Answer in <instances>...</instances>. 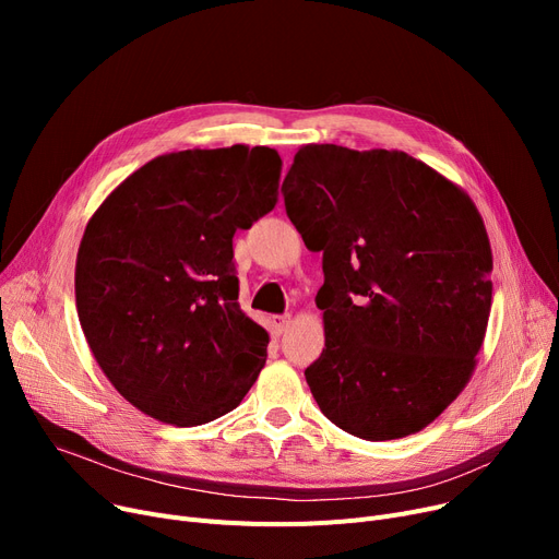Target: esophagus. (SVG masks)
<instances>
[{
    "label": "esophagus",
    "instance_id": "1",
    "mask_svg": "<svg viewBox=\"0 0 559 559\" xmlns=\"http://www.w3.org/2000/svg\"><path fill=\"white\" fill-rule=\"evenodd\" d=\"M289 324H292V317H289V314H278V317H274V329H276L278 335L287 333Z\"/></svg>",
    "mask_w": 559,
    "mask_h": 559
}]
</instances>
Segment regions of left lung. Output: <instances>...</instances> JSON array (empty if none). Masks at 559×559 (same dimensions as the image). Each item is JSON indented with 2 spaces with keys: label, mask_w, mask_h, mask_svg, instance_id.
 I'll use <instances>...</instances> for the list:
<instances>
[{
  "label": "left lung",
  "mask_w": 559,
  "mask_h": 559,
  "mask_svg": "<svg viewBox=\"0 0 559 559\" xmlns=\"http://www.w3.org/2000/svg\"><path fill=\"white\" fill-rule=\"evenodd\" d=\"M285 213L324 251V350L306 369L337 428L415 435L462 394L491 310V245L457 183L396 150L304 144Z\"/></svg>",
  "instance_id": "1"
}]
</instances>
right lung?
Wrapping results in <instances>:
<instances>
[{"label":"right lung","instance_id":"obj_1","mask_svg":"<svg viewBox=\"0 0 559 559\" xmlns=\"http://www.w3.org/2000/svg\"><path fill=\"white\" fill-rule=\"evenodd\" d=\"M270 146L163 154L117 186L87 222L74 295L93 356L133 407L179 428L238 407L270 333L238 304L233 235L278 201Z\"/></svg>","mask_w":559,"mask_h":559}]
</instances>
